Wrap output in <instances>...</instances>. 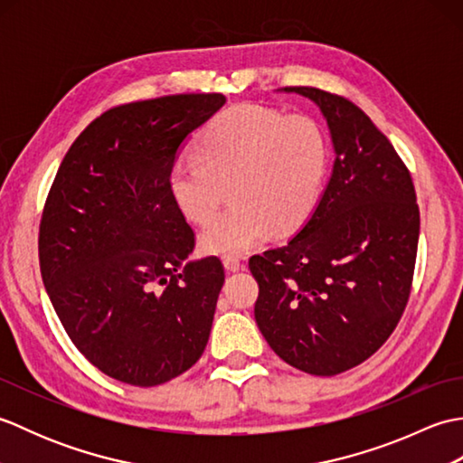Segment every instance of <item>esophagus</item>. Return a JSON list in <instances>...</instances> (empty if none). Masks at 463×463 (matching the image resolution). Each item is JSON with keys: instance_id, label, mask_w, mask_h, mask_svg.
Listing matches in <instances>:
<instances>
[{"instance_id": "1", "label": "esophagus", "mask_w": 463, "mask_h": 463, "mask_svg": "<svg viewBox=\"0 0 463 463\" xmlns=\"http://www.w3.org/2000/svg\"><path fill=\"white\" fill-rule=\"evenodd\" d=\"M222 264H224V269L231 270V272H237V270H241L244 267V262L241 259L231 257V254H226V257H222Z\"/></svg>"}]
</instances>
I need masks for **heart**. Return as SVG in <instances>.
<instances>
[{
  "mask_svg": "<svg viewBox=\"0 0 463 463\" xmlns=\"http://www.w3.org/2000/svg\"><path fill=\"white\" fill-rule=\"evenodd\" d=\"M194 159L169 173V194L186 219L206 224L224 201L232 203L201 234L213 254H241L272 231L300 229L317 209L328 171V139L308 115H284L237 105L206 125Z\"/></svg>",
  "mask_w": 463,
  "mask_h": 463,
  "instance_id": "1",
  "label": "heart"
}]
</instances>
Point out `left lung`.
I'll return each mask as SVG.
<instances>
[{
    "mask_svg": "<svg viewBox=\"0 0 463 463\" xmlns=\"http://www.w3.org/2000/svg\"><path fill=\"white\" fill-rule=\"evenodd\" d=\"M284 91L318 105L336 159L302 229L249 260L259 282L254 318L284 362L334 376L368 360L400 322L420 211L406 165L360 107L317 87Z\"/></svg>",
    "mask_w": 463,
    "mask_h": 463,
    "instance_id": "8db88e82",
    "label": "left lung"
}]
</instances>
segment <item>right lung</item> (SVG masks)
<instances>
[{
    "instance_id": "obj_1",
    "label": "right lung",
    "mask_w": 463,
    "mask_h": 463,
    "mask_svg": "<svg viewBox=\"0 0 463 463\" xmlns=\"http://www.w3.org/2000/svg\"><path fill=\"white\" fill-rule=\"evenodd\" d=\"M221 93L113 107L69 146L39 224V267L67 336L95 368L159 386L201 358L224 269L190 260L194 232L169 194L176 153Z\"/></svg>"
}]
</instances>
